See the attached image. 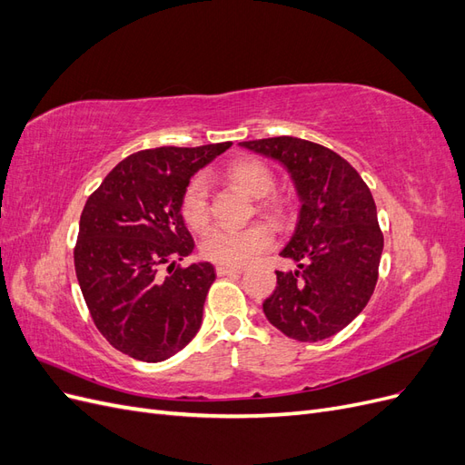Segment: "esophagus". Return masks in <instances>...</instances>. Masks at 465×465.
Wrapping results in <instances>:
<instances>
[{"label":"esophagus","instance_id":"1","mask_svg":"<svg viewBox=\"0 0 465 465\" xmlns=\"http://www.w3.org/2000/svg\"><path fill=\"white\" fill-rule=\"evenodd\" d=\"M244 270L242 267H231V265H217V275H241Z\"/></svg>","mask_w":465,"mask_h":465}]
</instances>
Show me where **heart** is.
Returning a JSON list of instances; mask_svg holds the SVG:
<instances>
[{"label":"heart","instance_id":"heart-1","mask_svg":"<svg viewBox=\"0 0 465 465\" xmlns=\"http://www.w3.org/2000/svg\"><path fill=\"white\" fill-rule=\"evenodd\" d=\"M227 178L234 186L252 198H265L275 186L273 173L262 161L242 159L227 168ZM279 209V203H270ZM182 217L192 229H203L209 221V184L203 176H195L182 195ZM273 244V231L265 223H254L250 227H215L202 238V254L223 265L238 267L254 260L263 250Z\"/></svg>","mask_w":465,"mask_h":465}]
</instances>
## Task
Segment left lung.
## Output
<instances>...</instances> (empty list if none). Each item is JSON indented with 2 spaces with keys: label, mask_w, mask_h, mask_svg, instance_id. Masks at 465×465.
<instances>
[{
  "label": "left lung",
  "mask_w": 465,
  "mask_h": 465,
  "mask_svg": "<svg viewBox=\"0 0 465 465\" xmlns=\"http://www.w3.org/2000/svg\"><path fill=\"white\" fill-rule=\"evenodd\" d=\"M238 145L283 164L301 202L297 227L279 252L297 270L275 272L263 314L297 341L328 340L362 312L376 287L384 236L372 193L343 157L306 139Z\"/></svg>",
  "instance_id": "obj_1"
}]
</instances>
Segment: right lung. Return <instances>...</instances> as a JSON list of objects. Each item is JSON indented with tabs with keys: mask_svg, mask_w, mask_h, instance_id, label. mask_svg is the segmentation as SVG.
<instances>
[{
	"mask_svg": "<svg viewBox=\"0 0 465 465\" xmlns=\"http://www.w3.org/2000/svg\"><path fill=\"white\" fill-rule=\"evenodd\" d=\"M232 143L145 149L118 163L87 200L74 252L91 318L132 359L161 362L198 333L215 267L195 262L182 217L190 178ZM168 264V276L160 267Z\"/></svg>",
	"mask_w": 465,
	"mask_h": 465,
	"instance_id": "right-lung-1",
	"label": "right lung"
}]
</instances>
